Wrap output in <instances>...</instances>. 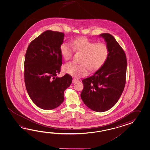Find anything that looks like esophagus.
Masks as SVG:
<instances>
[{"label":"esophagus","instance_id":"esophagus-1","mask_svg":"<svg viewBox=\"0 0 150 150\" xmlns=\"http://www.w3.org/2000/svg\"><path fill=\"white\" fill-rule=\"evenodd\" d=\"M77 81H78V79H77V78H74L73 79V80H72V83H76V82Z\"/></svg>","mask_w":150,"mask_h":150}]
</instances>
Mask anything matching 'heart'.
Wrapping results in <instances>:
<instances>
[{
  "label": "heart",
  "instance_id": "1",
  "mask_svg": "<svg viewBox=\"0 0 150 150\" xmlns=\"http://www.w3.org/2000/svg\"><path fill=\"white\" fill-rule=\"evenodd\" d=\"M71 45L74 50L83 53L80 59V64L68 62L63 66L65 73L73 76L79 77L86 76L88 69L96 71L102 67L108 59L109 49L108 45L104 43H96L86 38H76ZM60 52L65 60L70 59L73 54V49L70 44L64 43L60 47Z\"/></svg>",
  "mask_w": 150,
  "mask_h": 150
}]
</instances>
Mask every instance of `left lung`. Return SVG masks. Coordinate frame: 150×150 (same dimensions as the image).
<instances>
[{"label": "left lung", "mask_w": 150, "mask_h": 150, "mask_svg": "<svg viewBox=\"0 0 150 150\" xmlns=\"http://www.w3.org/2000/svg\"><path fill=\"white\" fill-rule=\"evenodd\" d=\"M105 40L109 49L105 64L91 76L82 80L81 98L89 108L104 112L118 101L125 88L127 61L125 51L113 36L108 33L99 35Z\"/></svg>", "instance_id": "8db88e82"}]
</instances>
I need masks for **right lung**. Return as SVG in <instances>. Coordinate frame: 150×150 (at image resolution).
<instances>
[{"instance_id":"right-lung-1","label":"right lung","mask_w":150,"mask_h":150,"mask_svg":"<svg viewBox=\"0 0 150 150\" xmlns=\"http://www.w3.org/2000/svg\"><path fill=\"white\" fill-rule=\"evenodd\" d=\"M64 34L50 30L33 40L25 53L24 78L25 87L33 102L40 108L51 110L61 105L64 91L72 77L69 74L57 77L61 72L60 47Z\"/></svg>"}]
</instances>
